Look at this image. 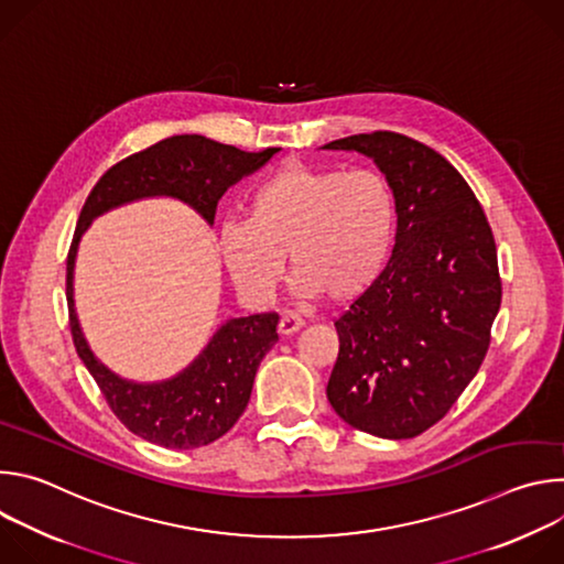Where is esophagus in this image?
<instances>
[{
    "label": "esophagus",
    "mask_w": 564,
    "mask_h": 564,
    "mask_svg": "<svg viewBox=\"0 0 564 564\" xmlns=\"http://www.w3.org/2000/svg\"><path fill=\"white\" fill-rule=\"evenodd\" d=\"M301 328H303V321L299 316H294V314H285L279 321V335H283V337H290V335L299 333Z\"/></svg>",
    "instance_id": "obj_1"
}]
</instances>
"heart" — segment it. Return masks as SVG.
<instances>
[{
  "instance_id": "1",
  "label": "heart",
  "mask_w": 564,
  "mask_h": 564,
  "mask_svg": "<svg viewBox=\"0 0 564 564\" xmlns=\"http://www.w3.org/2000/svg\"><path fill=\"white\" fill-rule=\"evenodd\" d=\"M397 227V198L375 170L285 165L248 200V218L218 227L234 288L254 305L272 301L285 268L303 299L348 301L383 272Z\"/></svg>"
}]
</instances>
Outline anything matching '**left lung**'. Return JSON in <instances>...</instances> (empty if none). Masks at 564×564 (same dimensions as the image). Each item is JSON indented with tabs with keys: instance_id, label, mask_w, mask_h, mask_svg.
I'll list each match as a JSON object with an SVG mask.
<instances>
[{
	"instance_id": "8db88e82",
	"label": "left lung",
	"mask_w": 564,
	"mask_h": 564,
	"mask_svg": "<svg viewBox=\"0 0 564 564\" xmlns=\"http://www.w3.org/2000/svg\"><path fill=\"white\" fill-rule=\"evenodd\" d=\"M321 149L370 158L397 198L381 276L335 321V413L364 433L409 440L440 422L477 375L502 301L491 227L462 174L435 149L392 131Z\"/></svg>"
}]
</instances>
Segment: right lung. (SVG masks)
I'll return each mask as SVG.
<instances>
[{
  "label": "right lung",
  "mask_w": 564,
  "mask_h": 564,
  "mask_svg": "<svg viewBox=\"0 0 564 564\" xmlns=\"http://www.w3.org/2000/svg\"><path fill=\"white\" fill-rule=\"evenodd\" d=\"M279 149L240 151L198 133L172 135L113 165L91 189L75 227L66 261V301L70 335L116 417L138 437L176 451L207 446L223 437L248 409L257 370L279 341V314L227 318L200 355L163 381H133L116 375L91 350L73 296L77 248L89 225L127 203L176 198L214 225L223 194L259 172Z\"/></svg>",
  "instance_id": "1"
}]
</instances>
